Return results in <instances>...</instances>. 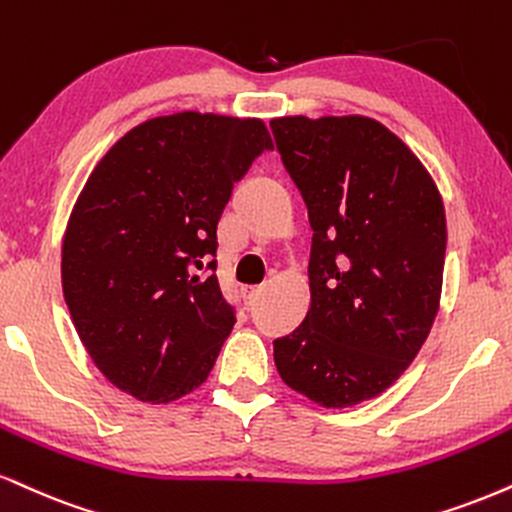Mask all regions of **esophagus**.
I'll return each instance as SVG.
<instances>
[{"label":"esophagus","instance_id":"obj_1","mask_svg":"<svg viewBox=\"0 0 512 512\" xmlns=\"http://www.w3.org/2000/svg\"><path fill=\"white\" fill-rule=\"evenodd\" d=\"M262 288L264 286H245V300H248L250 305L257 303V298L262 295Z\"/></svg>","mask_w":512,"mask_h":512}]
</instances>
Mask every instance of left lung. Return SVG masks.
I'll list each match as a JSON object with an SVG mask.
<instances>
[{
	"label": "left lung",
	"mask_w": 512,
	"mask_h": 512,
	"mask_svg": "<svg viewBox=\"0 0 512 512\" xmlns=\"http://www.w3.org/2000/svg\"><path fill=\"white\" fill-rule=\"evenodd\" d=\"M272 133L315 231L310 310L276 338L274 362L293 391L346 408L389 389L427 341L446 257L443 202L379 121L283 116Z\"/></svg>",
	"instance_id": "left-lung-1"
}]
</instances>
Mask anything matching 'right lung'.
Returning <instances> with one entry per match:
<instances>
[{
	"label": "right lung",
	"mask_w": 512,
	"mask_h": 512,
	"mask_svg": "<svg viewBox=\"0 0 512 512\" xmlns=\"http://www.w3.org/2000/svg\"><path fill=\"white\" fill-rule=\"evenodd\" d=\"M272 138L260 119L183 112L128 131L95 166L61 252L73 326L100 372L145 403L212 372L236 307L217 279V226Z\"/></svg>",
	"instance_id": "right-lung-1"
}]
</instances>
